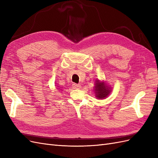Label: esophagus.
<instances>
[{
	"instance_id": "esophagus-1",
	"label": "esophagus",
	"mask_w": 158,
	"mask_h": 158,
	"mask_svg": "<svg viewBox=\"0 0 158 158\" xmlns=\"http://www.w3.org/2000/svg\"><path fill=\"white\" fill-rule=\"evenodd\" d=\"M73 87L74 89H80L81 88V85L79 84H74L73 85Z\"/></svg>"
}]
</instances>
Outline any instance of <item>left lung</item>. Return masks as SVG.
Returning <instances> with one entry per match:
<instances>
[{
  "label": "left lung",
  "mask_w": 158,
  "mask_h": 158,
  "mask_svg": "<svg viewBox=\"0 0 158 158\" xmlns=\"http://www.w3.org/2000/svg\"><path fill=\"white\" fill-rule=\"evenodd\" d=\"M94 94L95 96L98 99H104L107 98L112 92V88L108 85L104 80H99L97 79L95 82Z\"/></svg>",
  "instance_id": "1"
}]
</instances>
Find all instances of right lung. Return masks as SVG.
Wrapping results in <instances>:
<instances>
[{
	"label": "right lung",
	"instance_id": "obj_1",
	"mask_svg": "<svg viewBox=\"0 0 158 158\" xmlns=\"http://www.w3.org/2000/svg\"><path fill=\"white\" fill-rule=\"evenodd\" d=\"M58 87H59V86H58Z\"/></svg>",
	"mask_w": 158,
	"mask_h": 158
}]
</instances>
